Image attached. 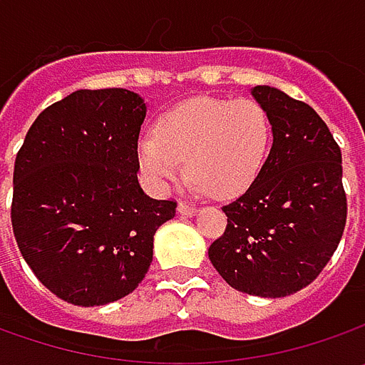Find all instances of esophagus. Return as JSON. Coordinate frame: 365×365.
<instances>
[{
  "label": "esophagus",
  "instance_id": "obj_1",
  "mask_svg": "<svg viewBox=\"0 0 365 365\" xmlns=\"http://www.w3.org/2000/svg\"><path fill=\"white\" fill-rule=\"evenodd\" d=\"M197 211H199V209H197L195 205L185 203V201H180V203H178V213H180V215H189L190 217V215H195Z\"/></svg>",
  "mask_w": 365,
  "mask_h": 365
}]
</instances>
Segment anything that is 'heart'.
Returning <instances> with one entry per match:
<instances>
[{
  "label": "heart",
  "instance_id": "1",
  "mask_svg": "<svg viewBox=\"0 0 365 365\" xmlns=\"http://www.w3.org/2000/svg\"><path fill=\"white\" fill-rule=\"evenodd\" d=\"M272 142V120L256 99H189L138 142L140 168L166 190L189 170L195 189L219 199L242 195L259 175ZM187 166H184V162Z\"/></svg>",
  "mask_w": 365,
  "mask_h": 365
}]
</instances>
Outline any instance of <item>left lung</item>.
<instances>
[{
	"instance_id": "1",
	"label": "left lung",
	"mask_w": 365,
	"mask_h": 365,
	"mask_svg": "<svg viewBox=\"0 0 365 365\" xmlns=\"http://www.w3.org/2000/svg\"><path fill=\"white\" fill-rule=\"evenodd\" d=\"M252 95L272 120V148L244 195L221 207L227 227L209 259L235 290L278 299L309 287L341 242V150L311 106L266 85Z\"/></svg>"
}]
</instances>
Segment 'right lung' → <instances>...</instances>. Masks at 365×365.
Returning a JSON list of instances; mask_svg holds the SVG:
<instances>
[{
  "label": "right lung",
  "instance_id": "obj_1",
  "mask_svg": "<svg viewBox=\"0 0 365 365\" xmlns=\"http://www.w3.org/2000/svg\"><path fill=\"white\" fill-rule=\"evenodd\" d=\"M146 103L128 89H81L46 107L14 166L11 227L26 264L58 299L99 307L144 280L154 233L176 201L138 182Z\"/></svg>",
  "mask_w": 365,
  "mask_h": 365
}]
</instances>
